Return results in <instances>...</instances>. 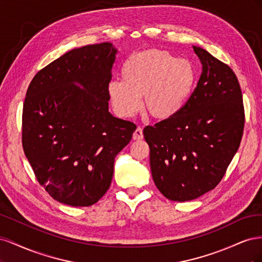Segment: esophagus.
<instances>
[{
    "label": "esophagus",
    "mask_w": 262,
    "mask_h": 262,
    "mask_svg": "<svg viewBox=\"0 0 262 262\" xmlns=\"http://www.w3.org/2000/svg\"><path fill=\"white\" fill-rule=\"evenodd\" d=\"M143 139V130L141 126H138L137 130L133 133V140H142Z\"/></svg>",
    "instance_id": "34e87169"
}]
</instances>
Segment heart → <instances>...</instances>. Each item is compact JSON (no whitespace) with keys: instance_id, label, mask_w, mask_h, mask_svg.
<instances>
[{"instance_id":"b5f03b06","label":"heart","mask_w":262,"mask_h":262,"mask_svg":"<svg viewBox=\"0 0 262 262\" xmlns=\"http://www.w3.org/2000/svg\"><path fill=\"white\" fill-rule=\"evenodd\" d=\"M122 80L110 81L107 93L119 117L129 118L142 107L156 119L178 115L191 97L196 84V70L189 60L177 59L170 52L148 49L125 60Z\"/></svg>"}]
</instances>
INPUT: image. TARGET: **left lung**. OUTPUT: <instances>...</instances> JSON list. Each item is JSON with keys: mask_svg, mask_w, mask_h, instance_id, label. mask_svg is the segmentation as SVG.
<instances>
[{"mask_svg": "<svg viewBox=\"0 0 262 262\" xmlns=\"http://www.w3.org/2000/svg\"><path fill=\"white\" fill-rule=\"evenodd\" d=\"M202 73L175 117L143 130L153 180L171 201L196 199L215 188L239 147L245 125L241 85L234 71L193 46Z\"/></svg>", "mask_w": 262, "mask_h": 262, "instance_id": "8db88e82", "label": "left lung"}]
</instances>
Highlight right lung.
<instances>
[{
  "mask_svg": "<svg viewBox=\"0 0 262 262\" xmlns=\"http://www.w3.org/2000/svg\"><path fill=\"white\" fill-rule=\"evenodd\" d=\"M116 53L109 42L73 49L39 71L28 86L24 153L39 184L58 202L90 207L102 198L115 157L137 129L108 112Z\"/></svg>",
  "mask_w": 262,
  "mask_h": 262,
  "instance_id": "1",
  "label": "right lung"
}]
</instances>
